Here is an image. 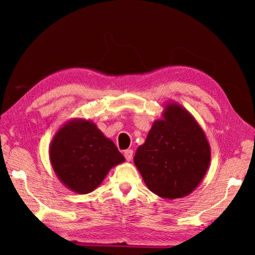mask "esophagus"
I'll use <instances>...</instances> for the list:
<instances>
[{"label": "esophagus", "instance_id": "esophagus-1", "mask_svg": "<svg viewBox=\"0 0 255 255\" xmlns=\"http://www.w3.org/2000/svg\"><path fill=\"white\" fill-rule=\"evenodd\" d=\"M132 150L131 149H126L124 152V155H125V157H126V159L127 161H131L132 159Z\"/></svg>", "mask_w": 255, "mask_h": 255}]
</instances>
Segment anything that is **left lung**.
Returning a JSON list of instances; mask_svg holds the SVG:
<instances>
[{
	"mask_svg": "<svg viewBox=\"0 0 255 255\" xmlns=\"http://www.w3.org/2000/svg\"><path fill=\"white\" fill-rule=\"evenodd\" d=\"M211 157L204 129L190 112L167 101L133 163L150 191L164 199L191 193L204 180Z\"/></svg>",
	"mask_w": 255,
	"mask_h": 255,
	"instance_id": "left-lung-1",
	"label": "left lung"
}]
</instances>
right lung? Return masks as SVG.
I'll use <instances>...</instances> for the list:
<instances>
[{"label":"right lung","mask_w":255,"mask_h":255,"mask_svg":"<svg viewBox=\"0 0 255 255\" xmlns=\"http://www.w3.org/2000/svg\"><path fill=\"white\" fill-rule=\"evenodd\" d=\"M49 159L60 182L86 195L102 183L109 171L125 162L117 146L91 120L73 118L53 137Z\"/></svg>","instance_id":"add662e5"}]
</instances>
